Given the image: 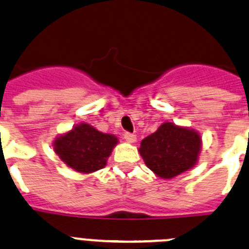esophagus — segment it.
Segmentation results:
<instances>
[{"instance_id": "34e87169", "label": "esophagus", "mask_w": 249, "mask_h": 249, "mask_svg": "<svg viewBox=\"0 0 249 249\" xmlns=\"http://www.w3.org/2000/svg\"><path fill=\"white\" fill-rule=\"evenodd\" d=\"M124 139L126 140L127 142H137V135H135V134H131V133H125Z\"/></svg>"}]
</instances>
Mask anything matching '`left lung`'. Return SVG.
Instances as JSON below:
<instances>
[{
  "mask_svg": "<svg viewBox=\"0 0 249 249\" xmlns=\"http://www.w3.org/2000/svg\"><path fill=\"white\" fill-rule=\"evenodd\" d=\"M202 139L196 130L164 123L140 142V155L149 169L164 179H172L193 168L198 160Z\"/></svg>",
  "mask_w": 249,
  "mask_h": 249,
  "instance_id": "obj_1",
  "label": "left lung"
}]
</instances>
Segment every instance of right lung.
<instances>
[{"label": "right lung", "mask_w": 249, "mask_h": 249, "mask_svg": "<svg viewBox=\"0 0 249 249\" xmlns=\"http://www.w3.org/2000/svg\"><path fill=\"white\" fill-rule=\"evenodd\" d=\"M118 138L104 134L91 125L83 123L72 130L56 138L53 150L62 161L80 173H92L103 169Z\"/></svg>", "instance_id": "right-lung-1"}]
</instances>
